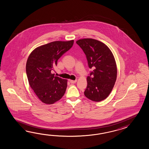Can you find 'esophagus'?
I'll return each instance as SVG.
<instances>
[{
  "label": "esophagus",
  "mask_w": 149,
  "mask_h": 149,
  "mask_svg": "<svg viewBox=\"0 0 149 149\" xmlns=\"http://www.w3.org/2000/svg\"><path fill=\"white\" fill-rule=\"evenodd\" d=\"M77 82V80H70V82L72 84H74Z\"/></svg>",
  "instance_id": "1"
}]
</instances>
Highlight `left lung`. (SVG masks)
Listing matches in <instances>:
<instances>
[{
  "instance_id": "obj_1",
  "label": "left lung",
  "mask_w": 149,
  "mask_h": 149,
  "mask_svg": "<svg viewBox=\"0 0 149 149\" xmlns=\"http://www.w3.org/2000/svg\"><path fill=\"white\" fill-rule=\"evenodd\" d=\"M76 43L85 53L89 67L93 70L87 77L84 95L93 101L100 102L109 96L115 84L117 76L115 58L109 47L99 40L84 38Z\"/></svg>"
}]
</instances>
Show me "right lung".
<instances>
[{"label": "right lung", "instance_id": "right-lung-1", "mask_svg": "<svg viewBox=\"0 0 149 149\" xmlns=\"http://www.w3.org/2000/svg\"><path fill=\"white\" fill-rule=\"evenodd\" d=\"M74 40L54 41L37 47L26 63V73L30 87L46 104H53L64 95L67 80L51 73L58 60L72 47Z\"/></svg>", "mask_w": 149, "mask_h": 149}]
</instances>
